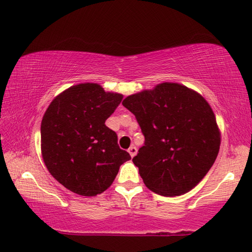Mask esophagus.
I'll return each instance as SVG.
<instances>
[{"label": "esophagus", "mask_w": 252, "mask_h": 252, "mask_svg": "<svg viewBox=\"0 0 252 252\" xmlns=\"http://www.w3.org/2000/svg\"><path fill=\"white\" fill-rule=\"evenodd\" d=\"M127 152H129L131 157H133V156L137 154V148L134 147V146H131V147H130L129 149H127Z\"/></svg>", "instance_id": "34e87169"}]
</instances>
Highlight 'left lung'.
Masks as SVG:
<instances>
[{
  "label": "left lung",
  "mask_w": 252,
  "mask_h": 252,
  "mask_svg": "<svg viewBox=\"0 0 252 252\" xmlns=\"http://www.w3.org/2000/svg\"><path fill=\"white\" fill-rule=\"evenodd\" d=\"M145 145L132 158L146 187L166 197L196 187L213 166L220 145L215 114L204 97L174 82L127 96Z\"/></svg>",
  "instance_id": "left-lung-1"
}]
</instances>
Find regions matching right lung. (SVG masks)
Returning a JSON list of instances; mask_svg holds the SVG:
<instances>
[{"label":"right lung","instance_id":"obj_1","mask_svg":"<svg viewBox=\"0 0 252 252\" xmlns=\"http://www.w3.org/2000/svg\"><path fill=\"white\" fill-rule=\"evenodd\" d=\"M123 96L97 84H79L52 100L40 126L47 170L63 187L85 197L104 192L131 159L105 126Z\"/></svg>","mask_w":252,"mask_h":252}]
</instances>
